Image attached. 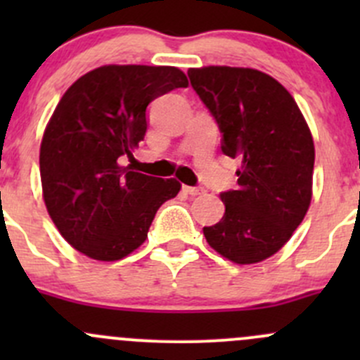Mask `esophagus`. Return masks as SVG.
<instances>
[{"instance_id":"1","label":"esophagus","mask_w":360,"mask_h":360,"mask_svg":"<svg viewBox=\"0 0 360 360\" xmlns=\"http://www.w3.org/2000/svg\"><path fill=\"white\" fill-rule=\"evenodd\" d=\"M183 190L186 191L188 195H191V197H197V195H202L203 191V188H198V186H183Z\"/></svg>"}]
</instances>
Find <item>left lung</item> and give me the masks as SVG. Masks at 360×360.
Returning <instances> with one entry per match:
<instances>
[{
	"mask_svg": "<svg viewBox=\"0 0 360 360\" xmlns=\"http://www.w3.org/2000/svg\"><path fill=\"white\" fill-rule=\"evenodd\" d=\"M188 76L219 127L223 153L242 162L238 188L221 193L224 216L203 235L226 259L259 263L284 248L310 207V129L291 94L266 72L207 66Z\"/></svg>",
	"mask_w": 360,
	"mask_h": 360,
	"instance_id": "obj_1",
	"label": "left lung"
}]
</instances>
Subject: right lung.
Masks as SVG:
<instances>
[{
	"instance_id": "obj_1",
	"label": "right lung",
	"mask_w": 360,
	"mask_h": 360,
	"mask_svg": "<svg viewBox=\"0 0 360 360\" xmlns=\"http://www.w3.org/2000/svg\"><path fill=\"white\" fill-rule=\"evenodd\" d=\"M188 86L172 66H103L86 72L57 104L39 148L43 200L68 244L97 261L129 256L146 240L176 179L120 165L146 134V108Z\"/></svg>"
}]
</instances>
